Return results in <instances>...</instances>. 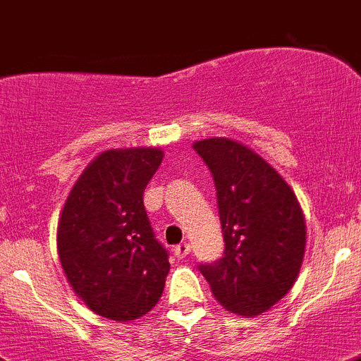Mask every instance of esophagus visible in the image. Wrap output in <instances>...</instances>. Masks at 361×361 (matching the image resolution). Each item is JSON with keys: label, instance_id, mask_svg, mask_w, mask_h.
Here are the masks:
<instances>
[{"label": "esophagus", "instance_id": "34e87169", "mask_svg": "<svg viewBox=\"0 0 361 361\" xmlns=\"http://www.w3.org/2000/svg\"><path fill=\"white\" fill-rule=\"evenodd\" d=\"M188 252H190V245L187 244V242H183V244H180V245H176V247H174V255H176V258H185V257H188Z\"/></svg>", "mask_w": 361, "mask_h": 361}]
</instances>
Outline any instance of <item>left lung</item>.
Wrapping results in <instances>:
<instances>
[{
  "label": "left lung",
  "mask_w": 361,
  "mask_h": 361,
  "mask_svg": "<svg viewBox=\"0 0 361 361\" xmlns=\"http://www.w3.org/2000/svg\"><path fill=\"white\" fill-rule=\"evenodd\" d=\"M214 176L224 257L201 265L228 312L255 317L294 287L306 249V222L290 185L255 149L226 137L192 144Z\"/></svg>",
  "instance_id": "1"
}]
</instances>
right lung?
I'll return each instance as SVG.
<instances>
[{"instance_id":"1","label":"right lung","mask_w":361,"mask_h":361,"mask_svg":"<svg viewBox=\"0 0 361 361\" xmlns=\"http://www.w3.org/2000/svg\"><path fill=\"white\" fill-rule=\"evenodd\" d=\"M161 158L160 147L103 151L80 174L60 214L63 274L87 308L110 321L140 319L164 292L171 265L142 201Z\"/></svg>"}]
</instances>
